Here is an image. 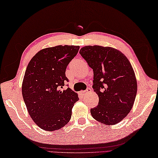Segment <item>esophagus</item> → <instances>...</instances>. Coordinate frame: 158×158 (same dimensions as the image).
<instances>
[{"mask_svg":"<svg viewBox=\"0 0 158 158\" xmlns=\"http://www.w3.org/2000/svg\"><path fill=\"white\" fill-rule=\"evenodd\" d=\"M92 91V89H91V88H88L86 90V91H81V93L82 95H86L87 94V93H91Z\"/></svg>","mask_w":158,"mask_h":158,"instance_id":"esophagus-1","label":"esophagus"}]
</instances>
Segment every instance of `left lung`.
Instances as JSON below:
<instances>
[{
  "label": "left lung",
  "mask_w": 158,
  "mask_h": 158,
  "mask_svg": "<svg viewBox=\"0 0 158 158\" xmlns=\"http://www.w3.org/2000/svg\"><path fill=\"white\" fill-rule=\"evenodd\" d=\"M80 54L93 70V88L99 97L98 105L91 109L92 117L105 125L118 123L132 108L137 93L130 62L112 47L86 46Z\"/></svg>",
  "instance_id": "obj_1"
}]
</instances>
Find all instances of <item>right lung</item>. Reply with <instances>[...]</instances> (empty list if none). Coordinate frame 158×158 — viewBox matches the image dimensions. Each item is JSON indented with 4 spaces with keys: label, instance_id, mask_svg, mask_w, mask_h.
I'll list each match as a JSON object with an SVG mask.
<instances>
[{
    "label": "right lung",
    "instance_id": "1",
    "mask_svg": "<svg viewBox=\"0 0 158 158\" xmlns=\"http://www.w3.org/2000/svg\"><path fill=\"white\" fill-rule=\"evenodd\" d=\"M78 46H56L39 51L24 73L22 93L28 114L37 126L53 131L65 126L78 96L70 88L66 68L78 53Z\"/></svg>",
    "mask_w": 158,
    "mask_h": 158
}]
</instances>
